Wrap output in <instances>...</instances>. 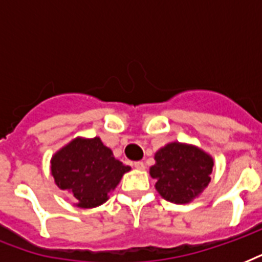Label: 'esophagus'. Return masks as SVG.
Returning a JSON list of instances; mask_svg holds the SVG:
<instances>
[{
    "mask_svg": "<svg viewBox=\"0 0 262 262\" xmlns=\"http://www.w3.org/2000/svg\"><path fill=\"white\" fill-rule=\"evenodd\" d=\"M135 168H137V170H144V168H145V164H144L143 162H136Z\"/></svg>",
    "mask_w": 262,
    "mask_h": 262,
    "instance_id": "obj_1",
    "label": "esophagus"
}]
</instances>
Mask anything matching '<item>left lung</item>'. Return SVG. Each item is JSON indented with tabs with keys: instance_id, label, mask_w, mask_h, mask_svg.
Wrapping results in <instances>:
<instances>
[{
	"instance_id": "left-lung-1",
	"label": "left lung",
	"mask_w": 262,
	"mask_h": 262,
	"mask_svg": "<svg viewBox=\"0 0 262 262\" xmlns=\"http://www.w3.org/2000/svg\"><path fill=\"white\" fill-rule=\"evenodd\" d=\"M213 159L201 148L185 143L166 144L155 154L149 174L164 200L187 204L197 199L211 182Z\"/></svg>"
}]
</instances>
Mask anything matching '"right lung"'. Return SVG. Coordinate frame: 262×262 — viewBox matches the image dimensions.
I'll return each instance as SVG.
<instances>
[{
	"mask_svg": "<svg viewBox=\"0 0 262 262\" xmlns=\"http://www.w3.org/2000/svg\"><path fill=\"white\" fill-rule=\"evenodd\" d=\"M129 166L115 159L100 137H76L51 156L55 185L73 197V205L90 209L102 205L118 186Z\"/></svg>",
	"mask_w": 262,
	"mask_h": 262,
	"instance_id": "add662e5",
	"label": "right lung"
}]
</instances>
